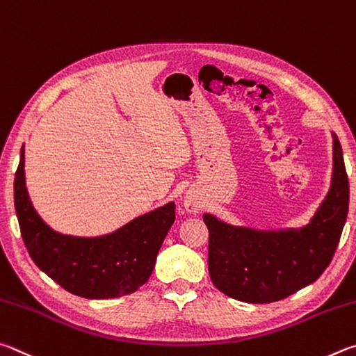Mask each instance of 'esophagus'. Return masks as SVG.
Wrapping results in <instances>:
<instances>
[{
  "instance_id": "34e87169",
  "label": "esophagus",
  "mask_w": 356,
  "mask_h": 356,
  "mask_svg": "<svg viewBox=\"0 0 356 356\" xmlns=\"http://www.w3.org/2000/svg\"><path fill=\"white\" fill-rule=\"evenodd\" d=\"M184 208H186V211H188V213H191V214L200 213V209H202L200 198H197L195 195H192V194L186 195V198H184Z\"/></svg>"
}]
</instances>
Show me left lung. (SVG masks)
<instances>
[{"label": "left lung", "instance_id": "obj_1", "mask_svg": "<svg viewBox=\"0 0 356 356\" xmlns=\"http://www.w3.org/2000/svg\"><path fill=\"white\" fill-rule=\"evenodd\" d=\"M348 211V178L333 133L332 186L308 225L264 232L204 214L208 269L217 289L245 303H272L319 278L336 252Z\"/></svg>", "mask_w": 356, "mask_h": 356}]
</instances>
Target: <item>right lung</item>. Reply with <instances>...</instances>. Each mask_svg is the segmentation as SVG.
<instances>
[{
    "mask_svg": "<svg viewBox=\"0 0 356 356\" xmlns=\"http://www.w3.org/2000/svg\"><path fill=\"white\" fill-rule=\"evenodd\" d=\"M14 203L23 242L35 266L65 291L84 298L122 297L145 284L175 222L170 202L98 238L54 232L29 200L23 148L14 179Z\"/></svg>",
    "mask_w": 356,
    "mask_h": 356,
    "instance_id": "1",
    "label": "right lung"
}]
</instances>
